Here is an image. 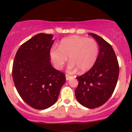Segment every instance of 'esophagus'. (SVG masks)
Wrapping results in <instances>:
<instances>
[{"label":"esophagus","mask_w":132,"mask_h":132,"mask_svg":"<svg viewBox=\"0 0 132 132\" xmlns=\"http://www.w3.org/2000/svg\"><path fill=\"white\" fill-rule=\"evenodd\" d=\"M65 77H66V80H69V79H71L72 77H73L72 76H69V75H65Z\"/></svg>","instance_id":"34e87169"}]
</instances>
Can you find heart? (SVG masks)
I'll list each match as a JSON object with an SVG mask.
<instances>
[{
	"instance_id": "1",
	"label": "heart",
	"mask_w": 132,
	"mask_h": 132,
	"mask_svg": "<svg viewBox=\"0 0 132 132\" xmlns=\"http://www.w3.org/2000/svg\"><path fill=\"white\" fill-rule=\"evenodd\" d=\"M98 54L97 41L93 38L73 36L61 41L59 48L52 47L50 55L55 67L62 69L67 57L70 62L68 66L70 72H85L93 67Z\"/></svg>"
}]
</instances>
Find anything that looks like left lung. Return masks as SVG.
<instances>
[{"label":"left lung","mask_w":132,"mask_h":132,"mask_svg":"<svg viewBox=\"0 0 132 132\" xmlns=\"http://www.w3.org/2000/svg\"><path fill=\"white\" fill-rule=\"evenodd\" d=\"M99 46L96 62L88 72L77 77L78 86L75 95L80 104L89 109L100 107L109 100L116 87L119 76V65L111 45L93 33Z\"/></svg>","instance_id":"left-lung-1"}]
</instances>
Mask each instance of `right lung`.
I'll return each instance as SVG.
<instances>
[{"label":"right lung","instance_id":"1","mask_svg":"<svg viewBox=\"0 0 132 132\" xmlns=\"http://www.w3.org/2000/svg\"><path fill=\"white\" fill-rule=\"evenodd\" d=\"M51 34H38L18 49L12 65V79L20 96L34 109L43 110L56 102L65 75L54 68L50 51Z\"/></svg>","mask_w":132,"mask_h":132}]
</instances>
